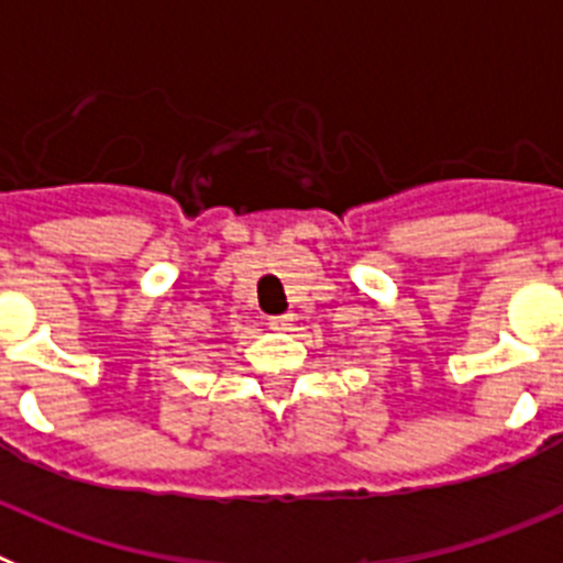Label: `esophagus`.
Instances as JSON below:
<instances>
[{"mask_svg": "<svg viewBox=\"0 0 563 563\" xmlns=\"http://www.w3.org/2000/svg\"><path fill=\"white\" fill-rule=\"evenodd\" d=\"M292 327V316H276L271 318V330L273 332H287Z\"/></svg>", "mask_w": 563, "mask_h": 563, "instance_id": "1", "label": "esophagus"}]
</instances>
